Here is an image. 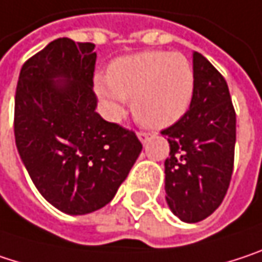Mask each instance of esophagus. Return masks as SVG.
<instances>
[{
	"instance_id": "obj_1",
	"label": "esophagus",
	"mask_w": 262,
	"mask_h": 262,
	"mask_svg": "<svg viewBox=\"0 0 262 262\" xmlns=\"http://www.w3.org/2000/svg\"><path fill=\"white\" fill-rule=\"evenodd\" d=\"M137 136H139V139L142 140V143H146L150 140V137H152V134L150 133H146V131H140V133H137Z\"/></svg>"
}]
</instances>
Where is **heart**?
<instances>
[{"mask_svg":"<svg viewBox=\"0 0 262 262\" xmlns=\"http://www.w3.org/2000/svg\"><path fill=\"white\" fill-rule=\"evenodd\" d=\"M95 89L105 115L119 119L128 98L136 119L152 129L180 120L190 107L194 90L191 63L180 52L147 51L117 58L107 77H96Z\"/></svg>","mask_w":262,"mask_h":262,"instance_id":"heart-1","label":"heart"}]
</instances>
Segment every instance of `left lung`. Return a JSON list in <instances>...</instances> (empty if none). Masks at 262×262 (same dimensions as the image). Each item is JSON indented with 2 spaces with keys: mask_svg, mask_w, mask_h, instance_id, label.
Instances as JSON below:
<instances>
[{
  "mask_svg": "<svg viewBox=\"0 0 262 262\" xmlns=\"http://www.w3.org/2000/svg\"><path fill=\"white\" fill-rule=\"evenodd\" d=\"M194 90L188 110L163 129L170 145L164 161L166 201L182 222L196 223L220 207L234 170L235 110L223 75L193 52Z\"/></svg>",
  "mask_w": 262,
  "mask_h": 262,
  "instance_id": "8db88e82",
  "label": "left lung"
}]
</instances>
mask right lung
Here are the masks:
<instances>
[{"label": "right lung", "instance_id": "obj_1", "mask_svg": "<svg viewBox=\"0 0 262 262\" xmlns=\"http://www.w3.org/2000/svg\"><path fill=\"white\" fill-rule=\"evenodd\" d=\"M93 48L52 40L24 63L15 95L20 160L49 204L74 215L105 207L143 147L134 131L96 113Z\"/></svg>", "mask_w": 262, "mask_h": 262}]
</instances>
